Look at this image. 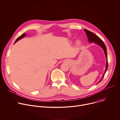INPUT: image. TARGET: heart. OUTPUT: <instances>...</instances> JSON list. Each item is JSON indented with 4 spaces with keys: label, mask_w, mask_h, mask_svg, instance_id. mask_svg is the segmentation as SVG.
<instances>
[{
    "label": "heart",
    "mask_w": 120,
    "mask_h": 120,
    "mask_svg": "<svg viewBox=\"0 0 120 120\" xmlns=\"http://www.w3.org/2000/svg\"><path fill=\"white\" fill-rule=\"evenodd\" d=\"M76 43H77V44L78 45H80L81 44V42H80V41H77V42H76Z\"/></svg>",
    "instance_id": "b5f03b06"
}]
</instances>
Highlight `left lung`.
<instances>
[{"instance_id":"left-lung-1","label":"left lung","mask_w":120,"mask_h":120,"mask_svg":"<svg viewBox=\"0 0 120 120\" xmlns=\"http://www.w3.org/2000/svg\"><path fill=\"white\" fill-rule=\"evenodd\" d=\"M84 30L85 31V33L86 34V35L87 36V38H88V40L89 42L90 43H92V42H94L95 44L98 45L99 46H100L102 49H103L104 52L106 56V68H105V73L102 75L101 79L99 81V82H98L97 83L100 82L101 80L103 78V77L105 76V75L106 73V72L107 70L108 69V60H107V50H106V47L105 45L104 44V42L102 41V40L101 39H100L97 35H96L95 34L92 33V32L87 30L84 29Z\"/></svg>"}]
</instances>
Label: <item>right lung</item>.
Returning <instances> with one entry per match:
<instances>
[{"label":"right lung","instance_id":"add662e5","mask_svg":"<svg viewBox=\"0 0 120 120\" xmlns=\"http://www.w3.org/2000/svg\"><path fill=\"white\" fill-rule=\"evenodd\" d=\"M26 36V34H25V33H24V34H23L22 35H21V36H20L18 38H17L16 39V40H15V42H16L17 41H19V40H20V39H22V38H23L24 37H25Z\"/></svg>","mask_w":120,"mask_h":120}]
</instances>
